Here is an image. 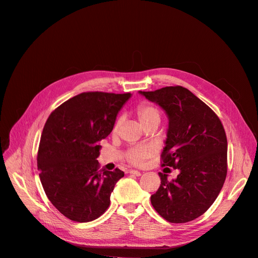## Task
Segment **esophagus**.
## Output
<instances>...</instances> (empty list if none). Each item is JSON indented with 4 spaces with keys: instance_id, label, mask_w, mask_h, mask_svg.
Instances as JSON below:
<instances>
[{
    "instance_id": "34e87169",
    "label": "esophagus",
    "mask_w": 258,
    "mask_h": 258,
    "mask_svg": "<svg viewBox=\"0 0 258 258\" xmlns=\"http://www.w3.org/2000/svg\"><path fill=\"white\" fill-rule=\"evenodd\" d=\"M128 173L134 174V175H136V177H140V175H141V172H140V171H138V170H134V169L128 170Z\"/></svg>"
}]
</instances>
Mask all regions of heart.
I'll list each match as a JSON object with an SVG mask.
<instances>
[{
	"instance_id": "b5f03b06",
	"label": "heart",
	"mask_w": 258,
	"mask_h": 258,
	"mask_svg": "<svg viewBox=\"0 0 258 258\" xmlns=\"http://www.w3.org/2000/svg\"><path fill=\"white\" fill-rule=\"evenodd\" d=\"M137 116L140 121L141 125H145L150 122L153 121H159L161 119L160 112L157 110V108L151 104L147 103H142L137 107ZM120 125V120H117L116 123L114 124L113 127V133H117L118 128ZM154 150L151 146L147 145H137V146H133L125 154L126 160L130 162L131 164L134 165H141L144 162L150 159L154 155Z\"/></svg>"
}]
</instances>
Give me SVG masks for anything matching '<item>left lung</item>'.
I'll return each instance as SVG.
<instances>
[{
    "label": "left lung",
    "instance_id": "1",
    "mask_svg": "<svg viewBox=\"0 0 258 258\" xmlns=\"http://www.w3.org/2000/svg\"><path fill=\"white\" fill-rule=\"evenodd\" d=\"M139 93L163 108L168 117L162 166L179 170L151 197L155 210L170 223H187L205 213L218 198L227 175V137L220 118L181 86Z\"/></svg>",
    "mask_w": 258,
    "mask_h": 258
}]
</instances>
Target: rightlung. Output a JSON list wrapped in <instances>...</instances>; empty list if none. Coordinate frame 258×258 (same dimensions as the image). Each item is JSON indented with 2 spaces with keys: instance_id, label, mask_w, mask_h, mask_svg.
Segmentation results:
<instances>
[{
  "instance_id": "add662e5",
  "label": "right lung",
  "mask_w": 258,
  "mask_h": 258,
  "mask_svg": "<svg viewBox=\"0 0 258 258\" xmlns=\"http://www.w3.org/2000/svg\"><path fill=\"white\" fill-rule=\"evenodd\" d=\"M132 94L85 92L64 101L49 116L37 153L44 190L71 221L96 220L124 172L99 170V142L113 131L117 114Z\"/></svg>"
}]
</instances>
